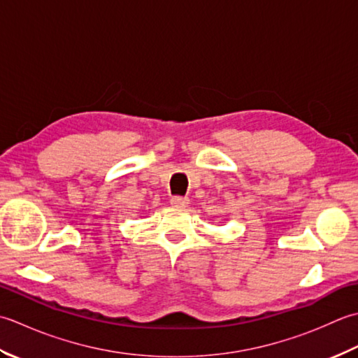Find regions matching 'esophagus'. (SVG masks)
Masks as SVG:
<instances>
[{"mask_svg": "<svg viewBox=\"0 0 358 358\" xmlns=\"http://www.w3.org/2000/svg\"><path fill=\"white\" fill-rule=\"evenodd\" d=\"M171 206L176 207V208H185L188 203H189V199L188 198H182V196H173V198L170 199Z\"/></svg>", "mask_w": 358, "mask_h": 358, "instance_id": "1", "label": "esophagus"}]
</instances>
